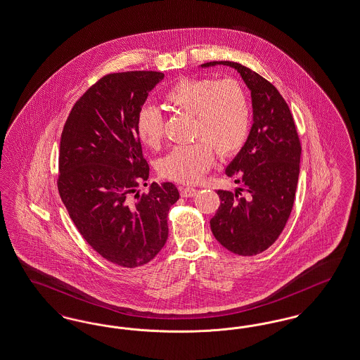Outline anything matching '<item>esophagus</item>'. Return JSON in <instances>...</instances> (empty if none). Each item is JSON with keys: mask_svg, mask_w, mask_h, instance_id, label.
<instances>
[{"mask_svg": "<svg viewBox=\"0 0 360 360\" xmlns=\"http://www.w3.org/2000/svg\"><path fill=\"white\" fill-rule=\"evenodd\" d=\"M198 194V190L195 188V187H182L181 188V195L182 197H194V195H197Z\"/></svg>", "mask_w": 360, "mask_h": 360, "instance_id": "obj_1", "label": "esophagus"}]
</instances>
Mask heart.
Here are the masks:
<instances>
[{"label":"heart","instance_id":"obj_1","mask_svg":"<svg viewBox=\"0 0 360 360\" xmlns=\"http://www.w3.org/2000/svg\"><path fill=\"white\" fill-rule=\"evenodd\" d=\"M166 107L193 116L191 138L198 141L178 146L159 160L163 176L193 184L200 181L214 158L231 157L245 143L250 124V105L244 86L234 79H181L165 94ZM139 139L158 148L165 132L163 116L153 107H143L136 116Z\"/></svg>","mask_w":360,"mask_h":360}]
</instances>
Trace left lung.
<instances>
[{
  "label": "left lung",
  "mask_w": 360,
  "mask_h": 360,
  "mask_svg": "<svg viewBox=\"0 0 360 360\" xmlns=\"http://www.w3.org/2000/svg\"><path fill=\"white\" fill-rule=\"evenodd\" d=\"M214 65H228L241 75L252 96L253 124L225 170L243 188L217 191L221 205L210 228L228 250L255 256L274 244L285 228L299 181L302 146L287 101L272 83L233 61H210L201 67Z\"/></svg>",
  "instance_id": "left-lung-1"
}]
</instances>
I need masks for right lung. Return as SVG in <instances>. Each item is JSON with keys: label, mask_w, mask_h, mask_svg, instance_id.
Returning a JSON list of instances; mask_svg holds the SVG:
<instances>
[{"label": "right lung", "mask_w": 360, "mask_h": 360, "mask_svg": "<svg viewBox=\"0 0 360 360\" xmlns=\"http://www.w3.org/2000/svg\"><path fill=\"white\" fill-rule=\"evenodd\" d=\"M163 77L154 71L101 77L75 103L61 134V201L86 243L124 268L142 266L158 255L169 236V210L179 198L172 182L138 190L150 167L136 116Z\"/></svg>", "instance_id": "obj_1"}]
</instances>
